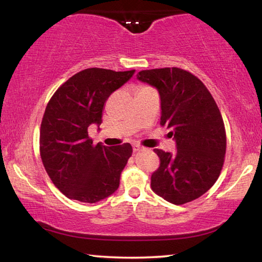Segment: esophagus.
I'll list each match as a JSON object with an SVG mask.
<instances>
[{
  "label": "esophagus",
  "mask_w": 262,
  "mask_h": 262,
  "mask_svg": "<svg viewBox=\"0 0 262 262\" xmlns=\"http://www.w3.org/2000/svg\"><path fill=\"white\" fill-rule=\"evenodd\" d=\"M143 148L141 147V145H139V144H133V150H134V151L136 152V151H140V150H142Z\"/></svg>",
  "instance_id": "obj_1"
}]
</instances>
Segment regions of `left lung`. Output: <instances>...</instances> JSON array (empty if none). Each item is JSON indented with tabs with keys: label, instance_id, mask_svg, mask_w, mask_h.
I'll list each match as a JSON object with an SVG mask.
<instances>
[{
	"label": "left lung",
	"instance_id": "8db88e82",
	"mask_svg": "<svg viewBox=\"0 0 262 262\" xmlns=\"http://www.w3.org/2000/svg\"><path fill=\"white\" fill-rule=\"evenodd\" d=\"M137 79L157 89L161 125L171 132L176 154L155 149L161 165L151 189L164 200L184 205L205 194L220 177L227 150L224 122L205 84L180 68L142 70Z\"/></svg>",
	"mask_w": 262,
	"mask_h": 262
}]
</instances>
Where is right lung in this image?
Masks as SVG:
<instances>
[{
  "label": "right lung",
  "instance_id": "1",
  "mask_svg": "<svg viewBox=\"0 0 262 262\" xmlns=\"http://www.w3.org/2000/svg\"><path fill=\"white\" fill-rule=\"evenodd\" d=\"M134 74L84 69L48 101L40 127V156L53 184L67 198L96 203L118 189L132 145H94L88 128L97 125L99 129L106 100Z\"/></svg>",
  "mask_w": 262,
  "mask_h": 262
}]
</instances>
